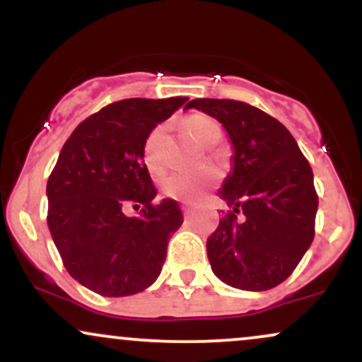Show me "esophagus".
<instances>
[{
    "label": "esophagus",
    "mask_w": 362,
    "mask_h": 362,
    "mask_svg": "<svg viewBox=\"0 0 362 362\" xmlns=\"http://www.w3.org/2000/svg\"><path fill=\"white\" fill-rule=\"evenodd\" d=\"M182 213H184L185 218H189V216H192L194 211H192V207H189V206H184V207H182Z\"/></svg>",
    "instance_id": "34e87169"
}]
</instances>
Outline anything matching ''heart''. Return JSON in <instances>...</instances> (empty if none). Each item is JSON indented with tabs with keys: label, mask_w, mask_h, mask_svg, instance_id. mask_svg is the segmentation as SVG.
<instances>
[{
	"label": "heart",
	"mask_w": 362,
	"mask_h": 362,
	"mask_svg": "<svg viewBox=\"0 0 362 362\" xmlns=\"http://www.w3.org/2000/svg\"><path fill=\"white\" fill-rule=\"evenodd\" d=\"M185 131L189 132L190 138L197 141L202 146H209L216 139L221 138V129L214 119L207 115L195 114L184 120ZM165 139V126H156L148 134L143 146V160L146 168L151 173H160L163 170V160H161V144ZM216 175L214 172H206L201 175H189V173H173L167 177L161 184L163 192L168 197L177 199L187 204H194L204 195V192L214 184Z\"/></svg>",
	"instance_id": "heart-1"
}]
</instances>
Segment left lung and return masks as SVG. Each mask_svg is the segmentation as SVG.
Masks as SVG:
<instances>
[{
  "mask_svg": "<svg viewBox=\"0 0 362 362\" xmlns=\"http://www.w3.org/2000/svg\"><path fill=\"white\" fill-rule=\"evenodd\" d=\"M185 109L218 119L235 148L219 192L231 209L206 243L211 269L233 288H276L313 242L318 194L308 160L279 120L250 103L195 98Z\"/></svg>",
  "mask_w": 362,
  "mask_h": 362,
  "instance_id": "obj_1",
  "label": "left lung"
}]
</instances>
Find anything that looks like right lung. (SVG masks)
Segmentation results:
<instances>
[{
  "label": "right lung",
  "instance_id": "1",
  "mask_svg": "<svg viewBox=\"0 0 362 362\" xmlns=\"http://www.w3.org/2000/svg\"><path fill=\"white\" fill-rule=\"evenodd\" d=\"M187 102L126 98L86 117L62 146L47 180V226L66 271L102 296L136 294L151 286L182 226L172 199L155 204L143 160L148 134ZM143 206L138 218L123 214Z\"/></svg>",
  "mask_w": 362,
  "mask_h": 362
}]
</instances>
